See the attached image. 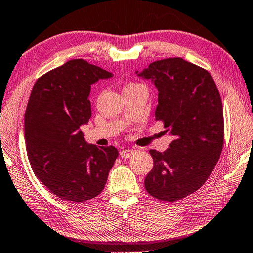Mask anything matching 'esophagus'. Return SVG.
<instances>
[{
  "label": "esophagus",
  "mask_w": 253,
  "mask_h": 253,
  "mask_svg": "<svg viewBox=\"0 0 253 253\" xmlns=\"http://www.w3.org/2000/svg\"><path fill=\"white\" fill-rule=\"evenodd\" d=\"M133 153H134V150H129V149H125V150L121 151L120 155H121V157H122V158H128V157H130V156H131Z\"/></svg>",
  "instance_id": "1"
}]
</instances>
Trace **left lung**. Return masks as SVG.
I'll list each match as a JSON object with an SVG mask.
<instances>
[{
    "instance_id": "obj_1",
    "label": "left lung",
    "mask_w": 253,
    "mask_h": 253,
    "mask_svg": "<svg viewBox=\"0 0 253 253\" xmlns=\"http://www.w3.org/2000/svg\"><path fill=\"white\" fill-rule=\"evenodd\" d=\"M158 90L156 121L174 137L161 153L150 150L154 166L145 190L173 203L203 186L218 163L224 143V119L218 88L210 73L182 58L152 62L141 73Z\"/></svg>"
}]
</instances>
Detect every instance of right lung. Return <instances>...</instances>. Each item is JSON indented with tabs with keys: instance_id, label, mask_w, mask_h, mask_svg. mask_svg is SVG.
Listing matches in <instances>:
<instances>
[{
	"instance_id": "1",
	"label": "right lung",
	"mask_w": 253,
	"mask_h": 253,
	"mask_svg": "<svg viewBox=\"0 0 253 253\" xmlns=\"http://www.w3.org/2000/svg\"><path fill=\"white\" fill-rule=\"evenodd\" d=\"M112 76L84 59H72L41 76L32 88L25 114L28 158L38 179L64 201L98 196L119 156L112 145L88 144L80 130L91 116V85Z\"/></svg>"
}]
</instances>
